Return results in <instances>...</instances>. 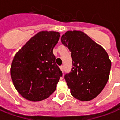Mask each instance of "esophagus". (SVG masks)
I'll return each mask as SVG.
<instances>
[{"mask_svg": "<svg viewBox=\"0 0 120 120\" xmlns=\"http://www.w3.org/2000/svg\"><path fill=\"white\" fill-rule=\"evenodd\" d=\"M60 69H61V71L62 72H64V67H63V66H61L60 67Z\"/></svg>", "mask_w": 120, "mask_h": 120, "instance_id": "esophagus-1", "label": "esophagus"}]
</instances>
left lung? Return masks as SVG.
<instances>
[{"instance_id": "1", "label": "left lung", "mask_w": 120, "mask_h": 120, "mask_svg": "<svg viewBox=\"0 0 120 120\" xmlns=\"http://www.w3.org/2000/svg\"><path fill=\"white\" fill-rule=\"evenodd\" d=\"M61 41L71 55V70L64 76L71 95L81 101L94 99L109 78L111 62L107 52L81 31L66 32Z\"/></svg>"}]
</instances>
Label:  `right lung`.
I'll return each mask as SVG.
<instances>
[{
  "label": "right lung",
  "instance_id": "add662e5",
  "mask_svg": "<svg viewBox=\"0 0 120 120\" xmlns=\"http://www.w3.org/2000/svg\"><path fill=\"white\" fill-rule=\"evenodd\" d=\"M59 38L58 32H40L15 55L11 77L17 92L25 99L41 101L55 91L62 76L52 52Z\"/></svg>",
  "mask_w": 120,
  "mask_h": 120
}]
</instances>
